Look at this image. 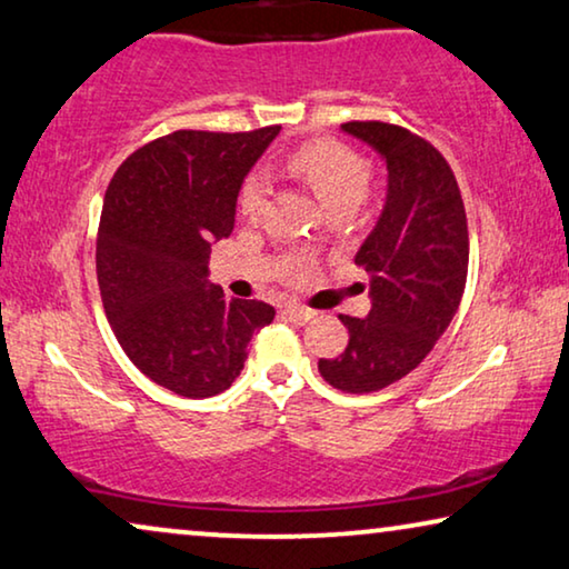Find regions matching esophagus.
<instances>
[{
    "label": "esophagus",
    "instance_id": "esophagus-1",
    "mask_svg": "<svg viewBox=\"0 0 569 569\" xmlns=\"http://www.w3.org/2000/svg\"><path fill=\"white\" fill-rule=\"evenodd\" d=\"M283 315H286L288 319H293L296 325H303V322H309L311 317H315V311L307 309V307H299V303H286Z\"/></svg>",
    "mask_w": 569,
    "mask_h": 569
}]
</instances>
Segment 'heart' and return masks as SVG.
Here are the masks:
<instances>
[{
	"instance_id": "heart-1",
	"label": "heart",
	"mask_w": 569,
	"mask_h": 569,
	"mask_svg": "<svg viewBox=\"0 0 569 569\" xmlns=\"http://www.w3.org/2000/svg\"><path fill=\"white\" fill-rule=\"evenodd\" d=\"M288 167L299 174L315 190L319 201L332 211L338 206H358L363 201L368 180H371V167L356 149L346 147L335 139H315L301 143L288 154ZM268 198L266 174L254 172L244 180L242 193H239V211L247 219H260Z\"/></svg>"
}]
</instances>
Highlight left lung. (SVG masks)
I'll use <instances>...</instances> for the list:
<instances>
[{
    "label": "left lung",
    "mask_w": 569,
    "mask_h": 569,
    "mask_svg": "<svg viewBox=\"0 0 569 569\" xmlns=\"http://www.w3.org/2000/svg\"><path fill=\"white\" fill-rule=\"evenodd\" d=\"M387 164V198L356 252L371 311L340 317L348 348L319 373L348 395H368L418 368L459 309L469 268V231L451 167L433 143L379 121L342 123Z\"/></svg>",
    "instance_id": "1"
}]
</instances>
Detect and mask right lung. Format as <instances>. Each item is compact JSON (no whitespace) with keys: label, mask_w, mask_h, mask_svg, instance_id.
Returning a JSON list of instances; mask_svg holds the SVG:
<instances>
[{"label":"right lung","mask_w":569,"mask_h":569,"mask_svg":"<svg viewBox=\"0 0 569 569\" xmlns=\"http://www.w3.org/2000/svg\"><path fill=\"white\" fill-rule=\"evenodd\" d=\"M281 126L250 133L174 131L136 149L110 180L98 231L108 322L143 376L180 397L229 389L266 301L208 283L211 244L234 229L239 188Z\"/></svg>","instance_id":"obj_1"}]
</instances>
